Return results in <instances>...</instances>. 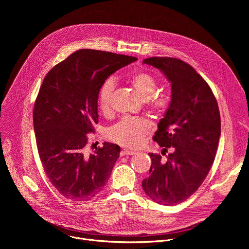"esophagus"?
I'll list each match as a JSON object with an SVG mask.
<instances>
[{"mask_svg":"<svg viewBox=\"0 0 249 249\" xmlns=\"http://www.w3.org/2000/svg\"><path fill=\"white\" fill-rule=\"evenodd\" d=\"M136 152L133 151V150H129V149H123L121 151V155L124 156V155H134Z\"/></svg>","mask_w":249,"mask_h":249,"instance_id":"obj_1","label":"esophagus"}]
</instances>
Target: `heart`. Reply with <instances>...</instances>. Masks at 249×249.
Segmentation results:
<instances>
[{
  "mask_svg": "<svg viewBox=\"0 0 249 249\" xmlns=\"http://www.w3.org/2000/svg\"><path fill=\"white\" fill-rule=\"evenodd\" d=\"M131 82L138 95L146 101L149 107L163 114L171 105V96L166 93L155 95L157 82L154 77L144 71H139L132 75ZM116 87L114 76H108L100 86L98 92V104L101 111L107 114L110 111V103ZM150 131V123L143 118H124L111 126L107 135L110 140L123 146L134 148L144 141Z\"/></svg>",
  "mask_w": 249,
  "mask_h": 249,
  "instance_id": "heart-1",
  "label": "heart"
}]
</instances>
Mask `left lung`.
Masks as SVG:
<instances>
[{"mask_svg":"<svg viewBox=\"0 0 249 249\" xmlns=\"http://www.w3.org/2000/svg\"><path fill=\"white\" fill-rule=\"evenodd\" d=\"M162 71L172 84V101L158 124L153 140L166 154L148 153L149 177L142 190L156 203L178 204L202 184L213 165L220 137V116L208 83L188 63L174 57L142 61Z\"/></svg>","mask_w":249,"mask_h":249,"instance_id":"8db88e82","label":"left lung"}]
</instances>
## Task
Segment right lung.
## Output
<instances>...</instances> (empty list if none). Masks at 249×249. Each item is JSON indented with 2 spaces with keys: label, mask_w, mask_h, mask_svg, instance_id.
Segmentation results:
<instances>
[{
  "label": "right lung",
  "mask_w": 249,
  "mask_h": 249,
  "mask_svg": "<svg viewBox=\"0 0 249 249\" xmlns=\"http://www.w3.org/2000/svg\"><path fill=\"white\" fill-rule=\"evenodd\" d=\"M136 60L78 50L45 76L34 108L36 144L47 177L63 196L86 201L107 185L121 148L105 142L88 154L86 134L94 132L99 122L98 92L103 81Z\"/></svg>",
  "instance_id": "right-lung-1"
}]
</instances>
